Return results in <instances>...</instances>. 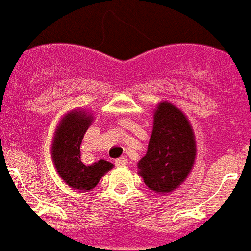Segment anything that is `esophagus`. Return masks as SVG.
<instances>
[{
  "label": "esophagus",
  "mask_w": 251,
  "mask_h": 251,
  "mask_svg": "<svg viewBox=\"0 0 251 251\" xmlns=\"http://www.w3.org/2000/svg\"><path fill=\"white\" fill-rule=\"evenodd\" d=\"M126 164H127V158L126 157H120L115 160V165H117V167H124Z\"/></svg>",
  "instance_id": "1"
}]
</instances>
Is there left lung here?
<instances>
[{
	"mask_svg": "<svg viewBox=\"0 0 251 251\" xmlns=\"http://www.w3.org/2000/svg\"><path fill=\"white\" fill-rule=\"evenodd\" d=\"M196 158L192 126L175 104L161 102L153 115V130L148 152L138 161V174L148 188L169 194L191 172Z\"/></svg>",
	"mask_w": 251,
	"mask_h": 251,
	"instance_id": "obj_1",
	"label": "left lung"
}]
</instances>
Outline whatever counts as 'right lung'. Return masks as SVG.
Here are the masks:
<instances>
[{"mask_svg": "<svg viewBox=\"0 0 251 251\" xmlns=\"http://www.w3.org/2000/svg\"><path fill=\"white\" fill-rule=\"evenodd\" d=\"M93 120L88 111L72 110L59 122L52 141V161L59 176L71 188L84 192L93 189L100 177L113 168V164L106 160L91 165H84L80 160V144Z\"/></svg>", "mask_w": 251, "mask_h": 251, "instance_id": "obj_1", "label": "right lung"}]
</instances>
